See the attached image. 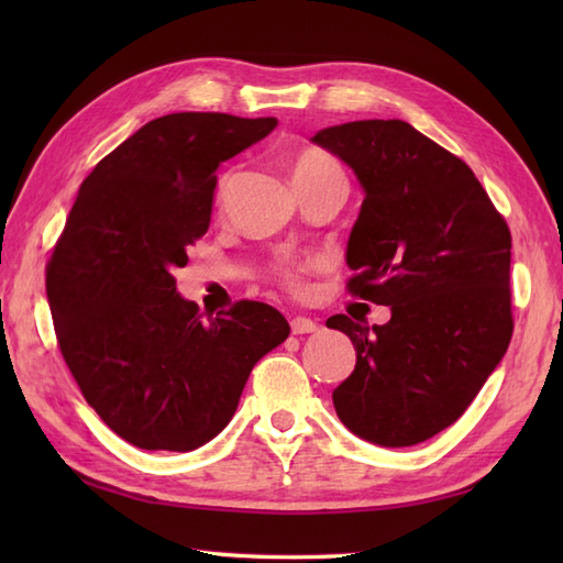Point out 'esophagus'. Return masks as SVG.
Listing matches in <instances>:
<instances>
[{
    "mask_svg": "<svg viewBox=\"0 0 563 563\" xmlns=\"http://www.w3.org/2000/svg\"><path fill=\"white\" fill-rule=\"evenodd\" d=\"M290 329H292L295 336H302V333L319 331V324H317V321H312V319H307V317H295L290 321Z\"/></svg>",
    "mask_w": 563,
    "mask_h": 563,
    "instance_id": "esophagus-1",
    "label": "esophagus"
}]
</instances>
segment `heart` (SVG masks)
<instances>
[{
    "instance_id": "b5f03b06",
    "label": "heart",
    "mask_w": 563,
    "mask_h": 563,
    "mask_svg": "<svg viewBox=\"0 0 563 563\" xmlns=\"http://www.w3.org/2000/svg\"><path fill=\"white\" fill-rule=\"evenodd\" d=\"M329 169H339V164L327 157V154L307 150L292 162V181H302V178L324 174ZM309 268H312V261L309 258H283L278 266H275V275H278L288 288H300L305 273Z\"/></svg>"
}]
</instances>
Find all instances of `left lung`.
<instances>
[{
	"label": "left lung",
	"mask_w": 563,
	"mask_h": 563,
	"mask_svg": "<svg viewBox=\"0 0 563 563\" xmlns=\"http://www.w3.org/2000/svg\"><path fill=\"white\" fill-rule=\"evenodd\" d=\"M312 142L351 166L365 196L349 290L391 307L373 329L327 321L357 357L333 406L357 438L409 448L457 421L508 351V224L470 166L409 123L353 121Z\"/></svg>",
	"instance_id": "obj_1"
}]
</instances>
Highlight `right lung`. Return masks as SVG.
Listing matches in <instances>:
<instances>
[{
	"label": "right lung",
	"mask_w": 563,
	"mask_h": 563,
	"mask_svg": "<svg viewBox=\"0 0 563 563\" xmlns=\"http://www.w3.org/2000/svg\"><path fill=\"white\" fill-rule=\"evenodd\" d=\"M275 118L172 113L103 157L47 263L59 351L101 421L140 450L190 452L232 421L251 369L288 339L263 302L202 319L174 271L208 232L220 164Z\"/></svg>",
	"instance_id": "right-lung-1"
}]
</instances>
